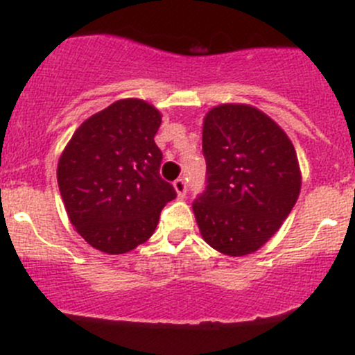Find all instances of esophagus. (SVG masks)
<instances>
[{
	"label": "esophagus",
	"instance_id": "obj_1",
	"mask_svg": "<svg viewBox=\"0 0 355 355\" xmlns=\"http://www.w3.org/2000/svg\"><path fill=\"white\" fill-rule=\"evenodd\" d=\"M173 189L175 192H177L178 198H184L185 192H187V184H185L184 178H177V180L173 182Z\"/></svg>",
	"mask_w": 355,
	"mask_h": 355
}]
</instances>
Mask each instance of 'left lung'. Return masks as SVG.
<instances>
[{"mask_svg":"<svg viewBox=\"0 0 355 355\" xmlns=\"http://www.w3.org/2000/svg\"><path fill=\"white\" fill-rule=\"evenodd\" d=\"M207 187L192 204L200 237L225 256L261 249L284 225L302 187L284 128L245 103L211 108L202 120Z\"/></svg>","mask_w":355,"mask_h":355,"instance_id":"left-lung-1","label":"left lung"}]
</instances>
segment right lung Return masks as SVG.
<instances>
[{
	"mask_svg": "<svg viewBox=\"0 0 355 355\" xmlns=\"http://www.w3.org/2000/svg\"><path fill=\"white\" fill-rule=\"evenodd\" d=\"M161 116L144 99H118L82 121L62 151L56 178L68 220L101 252L127 254L144 244L161 209L177 198L159 177Z\"/></svg>",
	"mask_w": 355,
	"mask_h": 355,
	"instance_id": "1",
	"label": "right lung"
}]
</instances>
